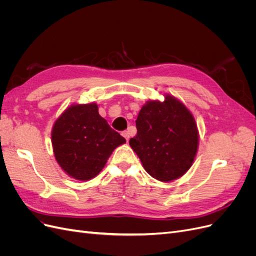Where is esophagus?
<instances>
[{
	"instance_id": "esophagus-1",
	"label": "esophagus",
	"mask_w": 256,
	"mask_h": 256,
	"mask_svg": "<svg viewBox=\"0 0 256 256\" xmlns=\"http://www.w3.org/2000/svg\"><path fill=\"white\" fill-rule=\"evenodd\" d=\"M122 134L124 136V138H126V141H129V131H127V130H125V131H122Z\"/></svg>"
}]
</instances>
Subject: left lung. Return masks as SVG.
I'll return each mask as SVG.
<instances>
[{
	"instance_id": "obj_1",
	"label": "left lung",
	"mask_w": 256,
	"mask_h": 256,
	"mask_svg": "<svg viewBox=\"0 0 256 256\" xmlns=\"http://www.w3.org/2000/svg\"><path fill=\"white\" fill-rule=\"evenodd\" d=\"M136 125V134L129 144L152 177L171 182L188 171L198 134L194 118L180 100L166 95L164 102H146Z\"/></svg>"
}]
</instances>
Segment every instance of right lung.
<instances>
[{
	"mask_svg": "<svg viewBox=\"0 0 256 256\" xmlns=\"http://www.w3.org/2000/svg\"><path fill=\"white\" fill-rule=\"evenodd\" d=\"M124 143L125 138L99 115L94 102L68 108L52 129L56 161L78 180H88L98 175L112 152Z\"/></svg>",
	"mask_w": 256,
	"mask_h": 256,
	"instance_id": "right-lung-1",
	"label": "right lung"
}]
</instances>
